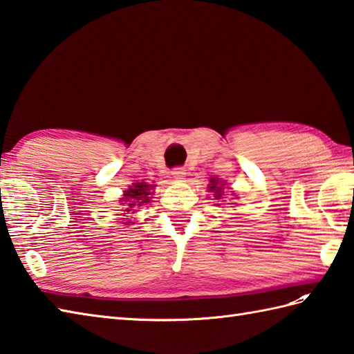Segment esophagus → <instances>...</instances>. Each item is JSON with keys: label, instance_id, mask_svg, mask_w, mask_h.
Here are the masks:
<instances>
[{"label": "esophagus", "instance_id": "1", "mask_svg": "<svg viewBox=\"0 0 354 354\" xmlns=\"http://www.w3.org/2000/svg\"><path fill=\"white\" fill-rule=\"evenodd\" d=\"M171 176L175 178V179H184V176H185V169L184 167H176V169H173L171 170Z\"/></svg>", "mask_w": 354, "mask_h": 354}]
</instances>
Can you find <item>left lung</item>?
Listing matches in <instances>:
<instances>
[{
    "label": "left lung",
    "instance_id": "1",
    "mask_svg": "<svg viewBox=\"0 0 354 354\" xmlns=\"http://www.w3.org/2000/svg\"><path fill=\"white\" fill-rule=\"evenodd\" d=\"M209 192H214L216 199H219L222 196V185H219V181L217 179H212V185H208Z\"/></svg>",
    "mask_w": 354,
    "mask_h": 354
}]
</instances>
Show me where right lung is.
Returning a JSON list of instances; mask_svg holds the SVG:
<instances>
[{
    "label": "right lung",
    "instance_id": "add662e5",
    "mask_svg": "<svg viewBox=\"0 0 354 354\" xmlns=\"http://www.w3.org/2000/svg\"><path fill=\"white\" fill-rule=\"evenodd\" d=\"M150 185L146 183H135L129 190H126L123 194V202L124 212L127 213H135L137 208L142 207L147 202H150Z\"/></svg>",
    "mask_w": 354,
    "mask_h": 354
}]
</instances>
